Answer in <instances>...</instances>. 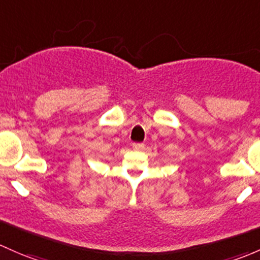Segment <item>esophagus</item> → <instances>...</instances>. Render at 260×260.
<instances>
[{
    "label": "esophagus",
    "mask_w": 260,
    "mask_h": 260,
    "mask_svg": "<svg viewBox=\"0 0 260 260\" xmlns=\"http://www.w3.org/2000/svg\"><path fill=\"white\" fill-rule=\"evenodd\" d=\"M143 148H144L143 143H133V149H136V151H141V149Z\"/></svg>",
    "instance_id": "esophagus-1"
}]
</instances>
